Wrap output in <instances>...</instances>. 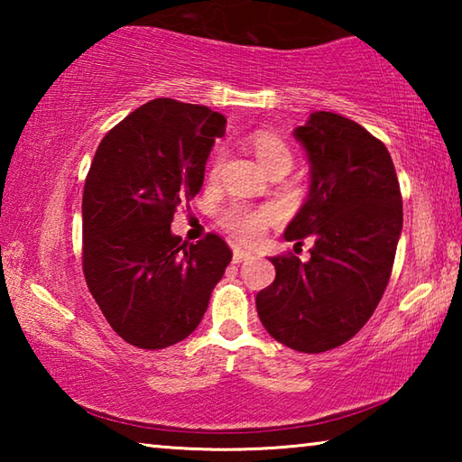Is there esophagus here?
Wrapping results in <instances>:
<instances>
[{
    "instance_id": "esophagus-1",
    "label": "esophagus",
    "mask_w": 462,
    "mask_h": 462,
    "mask_svg": "<svg viewBox=\"0 0 462 462\" xmlns=\"http://www.w3.org/2000/svg\"><path fill=\"white\" fill-rule=\"evenodd\" d=\"M248 256H250V253H246V250H242V248H234L232 261H234V263H242V261H246Z\"/></svg>"
}]
</instances>
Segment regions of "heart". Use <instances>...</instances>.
Instances as JSON below:
<instances>
[{"mask_svg":"<svg viewBox=\"0 0 462 462\" xmlns=\"http://www.w3.org/2000/svg\"><path fill=\"white\" fill-rule=\"evenodd\" d=\"M250 146L259 159L261 165L271 171L275 167L291 169L293 165V151L283 138L277 136L275 132L269 130H259L254 132L253 138H250ZM217 169H220V156H216L212 162V171H209V177L217 175ZM273 220V214L269 209H253L246 206H240V203H232V206L224 208L220 212V224L222 228L245 245H253V242L261 240V236L267 230V226Z\"/></svg>","mask_w":462,"mask_h":462,"instance_id":"heart-1","label":"heart"}]
</instances>
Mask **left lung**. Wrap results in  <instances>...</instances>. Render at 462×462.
Listing matches in <instances>:
<instances>
[{
  "mask_svg": "<svg viewBox=\"0 0 462 462\" xmlns=\"http://www.w3.org/2000/svg\"><path fill=\"white\" fill-rule=\"evenodd\" d=\"M295 138L311 185L285 238L314 248L308 263L273 256L277 275L256 293V311L277 342L318 355L348 342L379 306L403 226L402 191L387 146L361 124L314 112Z\"/></svg>",
  "mask_w": 462,
  "mask_h": 462,
  "instance_id": "obj_1",
  "label": "left lung"
}]
</instances>
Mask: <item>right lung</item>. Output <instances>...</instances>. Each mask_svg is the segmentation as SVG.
I'll return each instance as SVG.
<instances>
[{
  "label": "right lung",
  "instance_id": "add662e5",
  "mask_svg": "<svg viewBox=\"0 0 462 462\" xmlns=\"http://www.w3.org/2000/svg\"><path fill=\"white\" fill-rule=\"evenodd\" d=\"M226 118L159 97L107 132L83 189V275L112 330L161 350L199 326L232 250L209 232L198 245L171 234L179 206L199 193Z\"/></svg>",
  "mask_w": 462,
  "mask_h": 462
}]
</instances>
